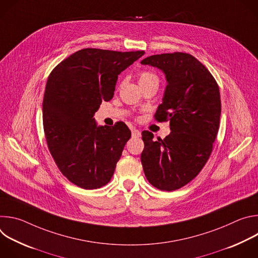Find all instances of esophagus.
Here are the masks:
<instances>
[{
  "mask_svg": "<svg viewBox=\"0 0 258 258\" xmlns=\"http://www.w3.org/2000/svg\"><path fill=\"white\" fill-rule=\"evenodd\" d=\"M132 137L133 138H140L141 137V132L136 130V128H133L132 130Z\"/></svg>",
  "mask_w": 258,
  "mask_h": 258,
  "instance_id": "34e87169",
  "label": "esophagus"
}]
</instances>
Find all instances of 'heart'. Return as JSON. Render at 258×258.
I'll return each instance as SVG.
<instances>
[{
  "instance_id": "obj_1",
  "label": "heart",
  "mask_w": 258,
  "mask_h": 258,
  "mask_svg": "<svg viewBox=\"0 0 258 258\" xmlns=\"http://www.w3.org/2000/svg\"><path fill=\"white\" fill-rule=\"evenodd\" d=\"M139 83L140 86L147 85L150 83H157L158 84V78L156 75L149 71H143L139 75Z\"/></svg>"
}]
</instances>
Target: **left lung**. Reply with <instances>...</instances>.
<instances>
[{
    "label": "left lung",
    "instance_id": "8db88e82",
    "mask_svg": "<svg viewBox=\"0 0 258 258\" xmlns=\"http://www.w3.org/2000/svg\"><path fill=\"white\" fill-rule=\"evenodd\" d=\"M141 63L164 73L167 86L155 119L169 120L171 131L157 141L142 133L143 169L152 186L174 191L196 177L211 154L222 112L219 89L208 69L187 53L153 55Z\"/></svg>",
    "mask_w": 258,
    "mask_h": 258
}]
</instances>
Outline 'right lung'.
I'll list each match as a JSON object with an SVG mask.
<instances>
[{"label": "right lung", "instance_id": "add662e5", "mask_svg": "<svg viewBox=\"0 0 258 258\" xmlns=\"http://www.w3.org/2000/svg\"><path fill=\"white\" fill-rule=\"evenodd\" d=\"M145 54L83 49L59 63L48 79L43 122L48 148L72 183L98 189L111 179L131 131L124 122L97 125L102 101L113 98L120 73Z\"/></svg>", "mask_w": 258, "mask_h": 258}]
</instances>
